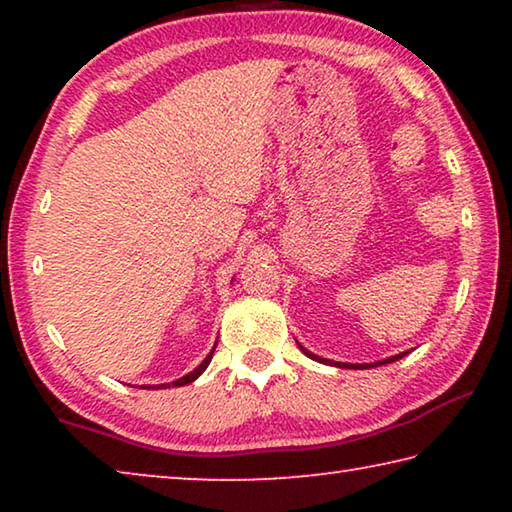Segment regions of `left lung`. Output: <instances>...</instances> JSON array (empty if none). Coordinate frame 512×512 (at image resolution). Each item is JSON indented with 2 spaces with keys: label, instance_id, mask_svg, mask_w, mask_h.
Listing matches in <instances>:
<instances>
[{
  "label": "left lung",
  "instance_id": "8db88e82",
  "mask_svg": "<svg viewBox=\"0 0 512 512\" xmlns=\"http://www.w3.org/2000/svg\"><path fill=\"white\" fill-rule=\"evenodd\" d=\"M300 350L307 354V357H311L314 361H320V363H327V366H339V368H352V370H363V368H377V366H384V363H393V361H397V359H402L404 354H409V352H400V354H395V357H388V359H384V361H375V363H341V361H329V359H323V357H316V354H311L309 350H305L300 345Z\"/></svg>",
  "mask_w": 512,
  "mask_h": 512
}]
</instances>
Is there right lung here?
<instances>
[{"instance_id": "add662e5", "label": "right lung", "mask_w": 512, "mask_h": 512, "mask_svg": "<svg viewBox=\"0 0 512 512\" xmlns=\"http://www.w3.org/2000/svg\"><path fill=\"white\" fill-rule=\"evenodd\" d=\"M216 348V345H214ZM214 348H212V352L207 354V357L201 361V366L198 368H194L192 372H189V375H185V377H180V379H176V381H171V384H158V386H153V388H171V386H185V384H192L194 379H198L205 372V368L210 366V361H212V354H214ZM151 388V386H149Z\"/></svg>"}]
</instances>
